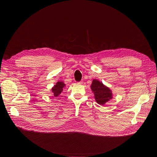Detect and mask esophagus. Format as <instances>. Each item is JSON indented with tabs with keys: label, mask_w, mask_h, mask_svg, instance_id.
I'll use <instances>...</instances> for the list:
<instances>
[{
	"label": "esophagus",
	"mask_w": 157,
	"mask_h": 157,
	"mask_svg": "<svg viewBox=\"0 0 157 157\" xmlns=\"http://www.w3.org/2000/svg\"><path fill=\"white\" fill-rule=\"evenodd\" d=\"M83 81H79V82H78V84H83Z\"/></svg>",
	"instance_id": "1"
}]
</instances>
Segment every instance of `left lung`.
<instances>
[{"instance_id":"8db88e82","label":"left lung","mask_w":157,"mask_h":157,"mask_svg":"<svg viewBox=\"0 0 157 157\" xmlns=\"http://www.w3.org/2000/svg\"><path fill=\"white\" fill-rule=\"evenodd\" d=\"M91 89L94 94L96 102L101 105H104L113 98L111 90L97 79H94Z\"/></svg>"}]
</instances>
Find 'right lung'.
<instances>
[{
  "label": "right lung",
  "mask_w": 157,
  "mask_h": 157,
  "mask_svg": "<svg viewBox=\"0 0 157 157\" xmlns=\"http://www.w3.org/2000/svg\"><path fill=\"white\" fill-rule=\"evenodd\" d=\"M65 86V85L63 83V82L62 81L57 82L56 84L52 89V92H53L54 96L55 97L59 96L61 94V92L63 91V88H64Z\"/></svg>",
  "instance_id": "add662e5"
}]
</instances>
